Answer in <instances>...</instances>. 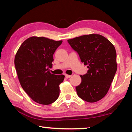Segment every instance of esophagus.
Returning a JSON list of instances; mask_svg holds the SVG:
<instances>
[{
    "label": "esophagus",
    "instance_id": "esophagus-1",
    "mask_svg": "<svg viewBox=\"0 0 132 132\" xmlns=\"http://www.w3.org/2000/svg\"><path fill=\"white\" fill-rule=\"evenodd\" d=\"M65 77H66V78H70L71 77V76L69 75H65Z\"/></svg>",
    "mask_w": 132,
    "mask_h": 132
}]
</instances>
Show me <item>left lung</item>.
Segmentation results:
<instances>
[{
    "mask_svg": "<svg viewBox=\"0 0 132 132\" xmlns=\"http://www.w3.org/2000/svg\"><path fill=\"white\" fill-rule=\"evenodd\" d=\"M68 41L88 69L87 73L80 76L81 82L76 87L78 96L88 102L100 101L108 93L117 70L114 46L105 37L96 34Z\"/></svg>",
    "mask_w": 132,
    "mask_h": 132,
    "instance_id": "1",
    "label": "left lung"
}]
</instances>
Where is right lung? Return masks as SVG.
Returning a JSON list of instances; mask_svg holds the SVG:
<instances>
[{
    "mask_svg": "<svg viewBox=\"0 0 132 132\" xmlns=\"http://www.w3.org/2000/svg\"><path fill=\"white\" fill-rule=\"evenodd\" d=\"M62 41L44 37L25 40L15 54L14 64L22 88L33 101L42 105L54 102L59 95V85L64 76L52 74L53 55Z\"/></svg>",
    "mask_w": 132,
    "mask_h": 132,
    "instance_id": "obj_1",
    "label": "right lung"
}]
</instances>
